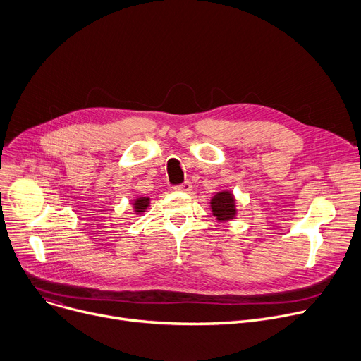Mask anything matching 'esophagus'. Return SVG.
Wrapping results in <instances>:
<instances>
[{
  "instance_id": "obj_1",
  "label": "esophagus",
  "mask_w": 361,
  "mask_h": 361,
  "mask_svg": "<svg viewBox=\"0 0 361 361\" xmlns=\"http://www.w3.org/2000/svg\"><path fill=\"white\" fill-rule=\"evenodd\" d=\"M174 190H176V191H183V193H188V191L191 190V183H190V181H184L183 184L176 185Z\"/></svg>"
}]
</instances>
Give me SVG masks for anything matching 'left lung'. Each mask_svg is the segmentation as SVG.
<instances>
[{"instance_id": "left-lung-1", "label": "left lung", "mask_w": 361, "mask_h": 361, "mask_svg": "<svg viewBox=\"0 0 361 361\" xmlns=\"http://www.w3.org/2000/svg\"><path fill=\"white\" fill-rule=\"evenodd\" d=\"M210 209L218 221H232L236 214L235 197L231 191L216 193L210 200Z\"/></svg>"}]
</instances>
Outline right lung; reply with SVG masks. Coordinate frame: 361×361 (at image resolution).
<instances>
[{
    "instance_id": "add662e5",
    "label": "right lung",
    "mask_w": 361,
    "mask_h": 361,
    "mask_svg": "<svg viewBox=\"0 0 361 361\" xmlns=\"http://www.w3.org/2000/svg\"><path fill=\"white\" fill-rule=\"evenodd\" d=\"M149 206V197H136L133 200V210L136 214H140L142 212H145Z\"/></svg>"
}]
</instances>
